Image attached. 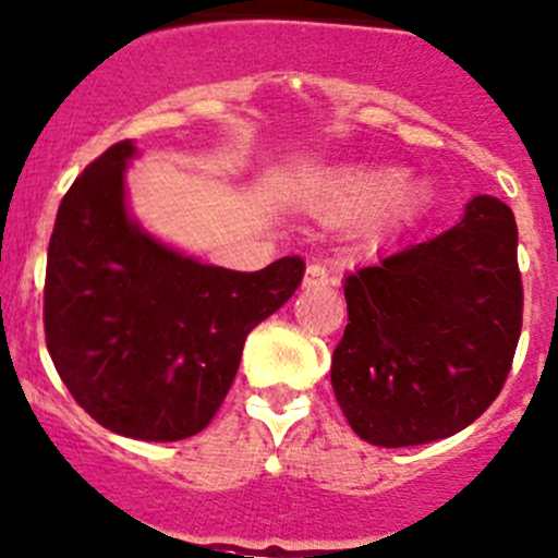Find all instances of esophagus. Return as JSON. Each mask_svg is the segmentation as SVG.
<instances>
[{
	"mask_svg": "<svg viewBox=\"0 0 558 558\" xmlns=\"http://www.w3.org/2000/svg\"><path fill=\"white\" fill-rule=\"evenodd\" d=\"M330 283V275L326 265H320V262H312L304 269V289H320V286H328Z\"/></svg>",
	"mask_w": 558,
	"mask_h": 558,
	"instance_id": "obj_1",
	"label": "esophagus"
}]
</instances>
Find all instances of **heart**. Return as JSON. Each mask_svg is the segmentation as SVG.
Returning a JSON list of instances; mask_svg holds the SVG:
<instances>
[{
	"label": "heart",
	"instance_id": "b5f03b06",
	"mask_svg": "<svg viewBox=\"0 0 558 558\" xmlns=\"http://www.w3.org/2000/svg\"><path fill=\"white\" fill-rule=\"evenodd\" d=\"M400 174L378 167H344L326 171L315 180V198L326 211L352 214L371 209L389 198Z\"/></svg>",
	"mask_w": 558,
	"mask_h": 558
}]
</instances>
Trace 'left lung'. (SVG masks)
<instances>
[{
    "instance_id": "8db88e82",
    "label": "left lung",
    "mask_w": 558,
    "mask_h": 558,
    "mask_svg": "<svg viewBox=\"0 0 558 558\" xmlns=\"http://www.w3.org/2000/svg\"><path fill=\"white\" fill-rule=\"evenodd\" d=\"M517 241L513 211L476 195L456 228L347 275L330 384L360 439L426 445L493 405L522 333Z\"/></svg>"
}]
</instances>
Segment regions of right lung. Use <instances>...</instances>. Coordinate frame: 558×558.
<instances>
[{
    "label": "right lung",
    "instance_id": "obj_1",
    "mask_svg": "<svg viewBox=\"0 0 558 558\" xmlns=\"http://www.w3.org/2000/svg\"><path fill=\"white\" fill-rule=\"evenodd\" d=\"M116 143L63 195L47 251L45 336L73 400L121 437L177 442L209 426L246 336L299 289L304 262L201 265L130 217Z\"/></svg>",
    "mask_w": 558,
    "mask_h": 558
}]
</instances>
